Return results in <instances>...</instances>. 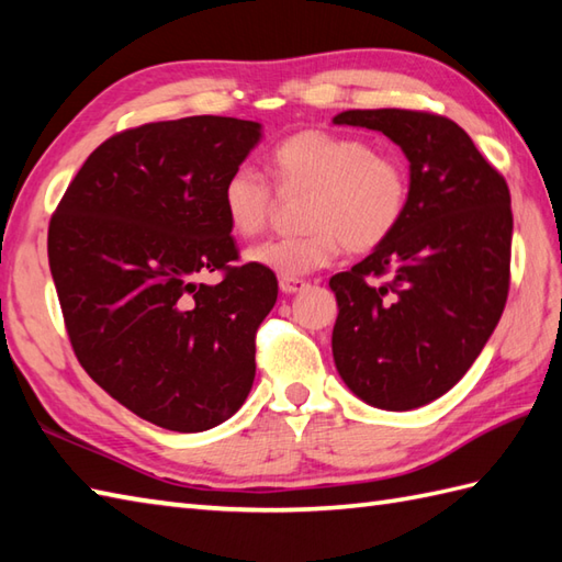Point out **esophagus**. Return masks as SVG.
Masks as SVG:
<instances>
[{"label":"esophagus","mask_w":562,"mask_h":562,"mask_svg":"<svg viewBox=\"0 0 562 562\" xmlns=\"http://www.w3.org/2000/svg\"><path fill=\"white\" fill-rule=\"evenodd\" d=\"M308 288L306 280H300V278H280V290L284 294H294V292H302Z\"/></svg>","instance_id":"34e87169"}]
</instances>
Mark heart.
I'll list each match as a JSON object with an SVG mask.
<instances>
[{
	"label": "heart",
	"mask_w": 562,
	"mask_h": 562,
	"mask_svg": "<svg viewBox=\"0 0 562 562\" xmlns=\"http://www.w3.org/2000/svg\"><path fill=\"white\" fill-rule=\"evenodd\" d=\"M272 173L282 190H308L306 234L272 238L248 248L256 268L302 278L330 266L342 246L367 254L398 229L411 200L405 166L379 154L367 139L328 130H302L272 149ZM222 210L236 236L262 232L272 210L268 178L236 166L222 186Z\"/></svg>",
	"instance_id": "b5f03b06"
}]
</instances>
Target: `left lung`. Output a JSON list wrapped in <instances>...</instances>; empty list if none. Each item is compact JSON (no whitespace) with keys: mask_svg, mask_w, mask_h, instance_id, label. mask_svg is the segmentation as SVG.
I'll use <instances>...</instances> for the list:
<instances>
[{"mask_svg":"<svg viewBox=\"0 0 562 562\" xmlns=\"http://www.w3.org/2000/svg\"><path fill=\"white\" fill-rule=\"evenodd\" d=\"M333 123L384 133L411 161L398 229L330 278L340 308L333 360L355 396L374 408H420L469 372L503 316L509 188L449 117L376 109L345 111Z\"/></svg>","mask_w":562,"mask_h":562,"instance_id":"left-lung-1","label":"left lung"}]
</instances>
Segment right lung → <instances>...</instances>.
I'll return each mask as SVG.
<instances>
[{
	"label": "right lung",
	"mask_w": 562,
	"mask_h": 562,
	"mask_svg": "<svg viewBox=\"0 0 562 562\" xmlns=\"http://www.w3.org/2000/svg\"><path fill=\"white\" fill-rule=\"evenodd\" d=\"M260 123H147L89 154L50 220L47 260L79 364L142 420L202 432L241 408L274 272L234 266L222 186ZM222 271L217 285L199 278Z\"/></svg>",
	"instance_id": "obj_1"
}]
</instances>
